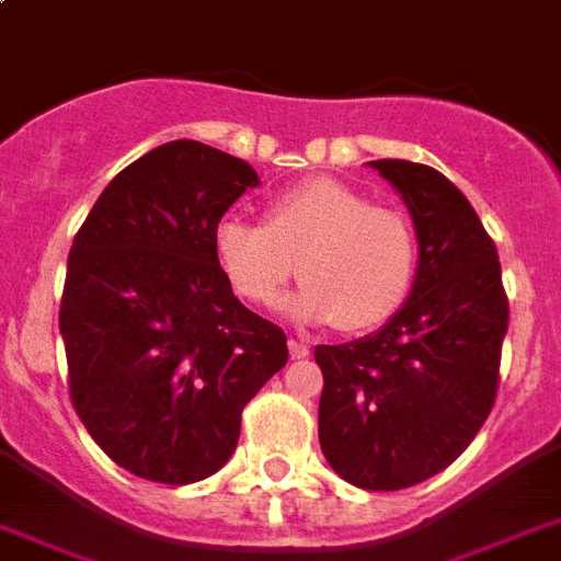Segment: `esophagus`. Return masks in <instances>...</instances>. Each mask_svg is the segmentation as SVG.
<instances>
[{
	"mask_svg": "<svg viewBox=\"0 0 561 561\" xmlns=\"http://www.w3.org/2000/svg\"><path fill=\"white\" fill-rule=\"evenodd\" d=\"M288 350H290V358H308V355H311V346L302 341H294V337H290Z\"/></svg>",
	"mask_w": 561,
	"mask_h": 561,
	"instance_id": "34e87169",
	"label": "esophagus"
}]
</instances>
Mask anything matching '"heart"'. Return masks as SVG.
Wrapping results in <instances>:
<instances>
[{"label":"heart","instance_id":"heart-1","mask_svg":"<svg viewBox=\"0 0 561 561\" xmlns=\"http://www.w3.org/2000/svg\"><path fill=\"white\" fill-rule=\"evenodd\" d=\"M220 273L250 306H273L294 271L288 311L306 323L369 332L390 320L416 273L408 218L341 180L314 178L267 203L264 224L224 218L211 232Z\"/></svg>","mask_w":561,"mask_h":561}]
</instances>
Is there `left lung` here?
<instances>
[{"mask_svg": "<svg viewBox=\"0 0 561 561\" xmlns=\"http://www.w3.org/2000/svg\"><path fill=\"white\" fill-rule=\"evenodd\" d=\"M408 206L419 267L375 334L317 346L320 448L352 486H416L451 466L495 404L506 302L495 241L466 194L431 165L369 162Z\"/></svg>", "mask_w": 561, "mask_h": 561, "instance_id": "8db88e82", "label": "left lung"}]
</instances>
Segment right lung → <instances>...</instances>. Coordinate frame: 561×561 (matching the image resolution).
<instances>
[{"instance_id": "add662e5", "label": "right lung", "mask_w": 561, "mask_h": 561, "mask_svg": "<svg viewBox=\"0 0 561 561\" xmlns=\"http://www.w3.org/2000/svg\"><path fill=\"white\" fill-rule=\"evenodd\" d=\"M259 186L238 157L178 139L110 180L72 241L60 299L69 396L136 478L186 486L232 457L241 410L288 360L279 325L238 302L211 250Z\"/></svg>"}]
</instances>
